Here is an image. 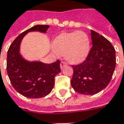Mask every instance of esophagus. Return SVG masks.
<instances>
[{"label": "esophagus", "mask_w": 124, "mask_h": 124, "mask_svg": "<svg viewBox=\"0 0 124 124\" xmlns=\"http://www.w3.org/2000/svg\"><path fill=\"white\" fill-rule=\"evenodd\" d=\"M67 66V64H66V62H61V63H60V68L61 69H63V68H64L65 66Z\"/></svg>", "instance_id": "34e87169"}]
</instances>
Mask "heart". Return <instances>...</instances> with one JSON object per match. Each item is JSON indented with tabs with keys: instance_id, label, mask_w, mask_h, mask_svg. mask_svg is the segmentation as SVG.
<instances>
[{
	"instance_id": "heart-1",
	"label": "heart",
	"mask_w": 124,
	"mask_h": 124,
	"mask_svg": "<svg viewBox=\"0 0 124 124\" xmlns=\"http://www.w3.org/2000/svg\"><path fill=\"white\" fill-rule=\"evenodd\" d=\"M55 51L64 55L66 60L72 64L82 62L90 50V40L85 33L76 31L62 33L54 41Z\"/></svg>"
}]
</instances>
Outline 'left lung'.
I'll list each match as a JSON object with an SVG mask.
<instances>
[{
    "label": "left lung",
    "instance_id": "obj_1",
    "mask_svg": "<svg viewBox=\"0 0 124 124\" xmlns=\"http://www.w3.org/2000/svg\"><path fill=\"white\" fill-rule=\"evenodd\" d=\"M92 46L86 59L73 65L70 84L75 91L87 95H95L106 87L116 65L115 50L112 44L100 33L91 30Z\"/></svg>",
    "mask_w": 124,
    "mask_h": 124
}]
</instances>
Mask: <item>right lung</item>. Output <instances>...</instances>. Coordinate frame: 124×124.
I'll return each instance as SVG.
<instances>
[{
  "mask_svg": "<svg viewBox=\"0 0 124 124\" xmlns=\"http://www.w3.org/2000/svg\"><path fill=\"white\" fill-rule=\"evenodd\" d=\"M49 25L38 24L27 29L16 38L7 51V70L13 87L28 98H40L49 95L55 83V77L60 70V61L51 64L29 62L20 54V46L24 36L31 31L46 33Z\"/></svg>",
  "mask_w": 124,
  "mask_h": 124,
  "instance_id": "obj_1",
  "label": "right lung"
}]
</instances>
